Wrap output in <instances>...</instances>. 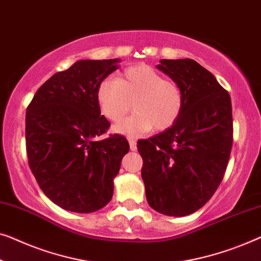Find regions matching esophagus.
<instances>
[{
    "instance_id": "esophagus-1",
    "label": "esophagus",
    "mask_w": 261,
    "mask_h": 261,
    "mask_svg": "<svg viewBox=\"0 0 261 261\" xmlns=\"http://www.w3.org/2000/svg\"><path fill=\"white\" fill-rule=\"evenodd\" d=\"M128 142H129V146H130V150H137V140H135L134 138L129 137L128 138Z\"/></svg>"
}]
</instances>
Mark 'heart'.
I'll use <instances>...</instances> for the list:
<instances>
[{
    "instance_id": "1",
    "label": "heart",
    "mask_w": 261,
    "mask_h": 261,
    "mask_svg": "<svg viewBox=\"0 0 261 261\" xmlns=\"http://www.w3.org/2000/svg\"><path fill=\"white\" fill-rule=\"evenodd\" d=\"M96 100L102 115L113 122L120 121L133 102V114L114 126V132L128 137L168 129L184 106L180 86L147 65L127 68L118 80L101 82Z\"/></svg>"
}]
</instances>
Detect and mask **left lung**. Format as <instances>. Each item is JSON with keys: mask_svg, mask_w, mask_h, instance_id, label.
I'll use <instances>...</instances> for the list:
<instances>
[{"mask_svg": "<svg viewBox=\"0 0 261 261\" xmlns=\"http://www.w3.org/2000/svg\"><path fill=\"white\" fill-rule=\"evenodd\" d=\"M156 68L180 86L184 106L172 127L138 141L141 175L153 210L185 217L201 208L224 177L233 142L231 96L194 60L165 59Z\"/></svg>", "mask_w": 261, "mask_h": 261, "instance_id": "left-lung-1", "label": "left lung"}]
</instances>
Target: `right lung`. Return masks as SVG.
Wrapping results in <instances>:
<instances>
[{
    "label": "right lung",
    "instance_id": "add662e5",
    "mask_svg": "<svg viewBox=\"0 0 261 261\" xmlns=\"http://www.w3.org/2000/svg\"><path fill=\"white\" fill-rule=\"evenodd\" d=\"M120 59L80 60L37 89L25 114L28 162L41 190L63 210L92 213L111 201L129 143L106 133L97 87L119 68Z\"/></svg>",
    "mask_w": 261,
    "mask_h": 261
}]
</instances>
